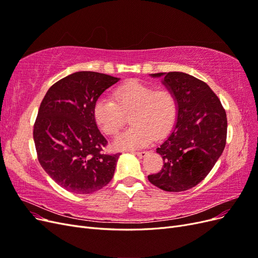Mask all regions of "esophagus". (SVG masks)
I'll return each mask as SVG.
<instances>
[{
    "label": "esophagus",
    "instance_id": "esophagus-1",
    "mask_svg": "<svg viewBox=\"0 0 258 258\" xmlns=\"http://www.w3.org/2000/svg\"><path fill=\"white\" fill-rule=\"evenodd\" d=\"M134 154H136L139 158H143V157H145V156H146L147 152H145V151H141V152H134Z\"/></svg>",
    "mask_w": 258,
    "mask_h": 258
}]
</instances>
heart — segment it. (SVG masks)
<instances>
[{"instance_id":"heart-1","label":"heart","mask_w":258,"mask_h":258,"mask_svg":"<svg viewBox=\"0 0 258 258\" xmlns=\"http://www.w3.org/2000/svg\"><path fill=\"white\" fill-rule=\"evenodd\" d=\"M113 98L102 96L93 104L92 114L99 128L107 136H115L130 114L131 126L116 137L118 150H136L150 143L154 136L160 139L172 130L178 115L175 93L167 88L140 80H129L117 86Z\"/></svg>"}]
</instances>
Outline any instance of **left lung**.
Returning a JSON list of instances; mask_svg holds the SVG:
<instances>
[{"instance_id":"obj_1","label":"left lung","mask_w":258,"mask_h":258,"mask_svg":"<svg viewBox=\"0 0 258 258\" xmlns=\"http://www.w3.org/2000/svg\"><path fill=\"white\" fill-rule=\"evenodd\" d=\"M163 84L177 98V121L172 134L157 148L163 159L162 169L147 177L162 190L184 191L199 184L221 157L227 139V116L213 90L196 77L169 72Z\"/></svg>"}]
</instances>
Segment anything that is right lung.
I'll return each instance as SVG.
<instances>
[{
    "label": "right lung",
    "mask_w": 258,
    "mask_h": 258,
    "mask_svg": "<svg viewBox=\"0 0 258 258\" xmlns=\"http://www.w3.org/2000/svg\"><path fill=\"white\" fill-rule=\"evenodd\" d=\"M117 77L82 71L54 83L46 92L33 127L37 159L54 182L75 194H91L113 178L120 154L104 153L106 139L92 108Z\"/></svg>",
    "instance_id": "add662e5"
}]
</instances>
